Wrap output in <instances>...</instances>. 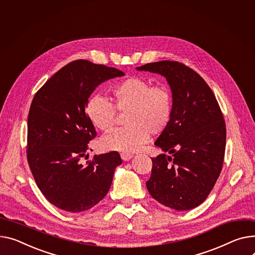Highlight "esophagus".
Returning <instances> with one entry per match:
<instances>
[{"mask_svg": "<svg viewBox=\"0 0 255 255\" xmlns=\"http://www.w3.org/2000/svg\"><path fill=\"white\" fill-rule=\"evenodd\" d=\"M132 157H133V155L132 154H130V152H127V151H123V152H121V158H122V160L123 161H129V160H131L132 159Z\"/></svg>", "mask_w": 255, "mask_h": 255, "instance_id": "obj_1", "label": "esophagus"}]
</instances>
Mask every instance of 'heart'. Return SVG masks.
<instances>
[{"instance_id":"obj_1","label":"heart","mask_w":255,"mask_h":255,"mask_svg":"<svg viewBox=\"0 0 255 255\" xmlns=\"http://www.w3.org/2000/svg\"><path fill=\"white\" fill-rule=\"evenodd\" d=\"M114 105L101 95L92 96L86 105L90 123L101 131H108L116 121V110L127 114L126 128L115 129L100 140L106 150L134 151L144 144L150 133H162L171 121L173 97L165 85L132 77L118 83L112 90Z\"/></svg>"}]
</instances>
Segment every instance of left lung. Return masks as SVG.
<instances>
[{
	"label": "left lung",
	"mask_w": 255,
	"mask_h": 255,
	"mask_svg": "<svg viewBox=\"0 0 255 255\" xmlns=\"http://www.w3.org/2000/svg\"><path fill=\"white\" fill-rule=\"evenodd\" d=\"M166 78L173 97V114L155 145L168 151L151 158L145 182L150 196L178 211L204 202L222 171L226 123L217 100L203 78L177 61L162 60L136 67Z\"/></svg>",
	"instance_id": "1"
}]
</instances>
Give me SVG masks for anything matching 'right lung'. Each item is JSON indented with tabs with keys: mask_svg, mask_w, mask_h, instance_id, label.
Masks as SVG:
<instances>
[{
	"mask_svg": "<svg viewBox=\"0 0 255 255\" xmlns=\"http://www.w3.org/2000/svg\"><path fill=\"white\" fill-rule=\"evenodd\" d=\"M124 75L79 59L54 74L33 97L27 117V161L38 188L57 208L82 212L108 194L122 159L110 151L81 162L96 136L86 105L98 85Z\"/></svg>",
	"mask_w": 255,
	"mask_h": 255,
	"instance_id": "obj_1",
	"label": "right lung"
}]
</instances>
